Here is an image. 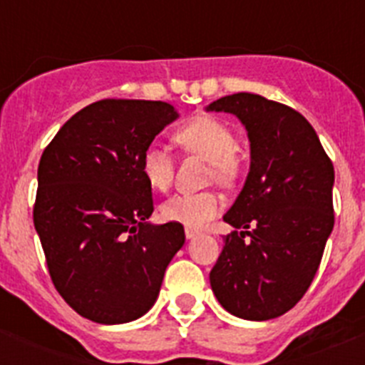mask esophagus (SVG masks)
<instances>
[{"instance_id":"1","label":"esophagus","mask_w":365,"mask_h":365,"mask_svg":"<svg viewBox=\"0 0 365 365\" xmlns=\"http://www.w3.org/2000/svg\"><path fill=\"white\" fill-rule=\"evenodd\" d=\"M185 234H186V240H193V237H195V235H197L199 232L193 230V228H186Z\"/></svg>"}]
</instances>
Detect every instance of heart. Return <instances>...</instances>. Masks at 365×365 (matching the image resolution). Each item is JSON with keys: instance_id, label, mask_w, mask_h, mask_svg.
Segmentation results:
<instances>
[{"instance_id": "b5f03b06", "label": "heart", "mask_w": 365, "mask_h": 365, "mask_svg": "<svg viewBox=\"0 0 365 365\" xmlns=\"http://www.w3.org/2000/svg\"><path fill=\"white\" fill-rule=\"evenodd\" d=\"M177 144L185 150L210 160V177L219 185L230 186L240 177L241 164L235 155V135L225 122L199 115L175 131ZM140 172L153 190L170 188L173 179V159L160 146H148L140 157ZM221 210V199L214 192L179 193L160 206V215L166 221L180 222L186 228H201Z\"/></svg>"}]
</instances>
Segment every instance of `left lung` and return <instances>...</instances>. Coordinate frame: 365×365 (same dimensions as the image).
<instances>
[{
	"label": "left lung",
	"instance_id": "1",
	"mask_svg": "<svg viewBox=\"0 0 365 365\" xmlns=\"http://www.w3.org/2000/svg\"><path fill=\"white\" fill-rule=\"evenodd\" d=\"M205 109L235 115L250 143L247 180L222 215L241 230L225 235L212 291L237 318L272 320L303 298L320 267L334 227L333 163L314 128L292 108L235 93Z\"/></svg>",
	"mask_w": 365,
	"mask_h": 365
}]
</instances>
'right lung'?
<instances>
[{"label":"right lung","instance_id":"obj_1","mask_svg":"<svg viewBox=\"0 0 365 365\" xmlns=\"http://www.w3.org/2000/svg\"><path fill=\"white\" fill-rule=\"evenodd\" d=\"M179 118L157 100H100L80 109L38 166L34 228L51 279L74 311L96 324H128L157 302L180 247V222L153 225L140 157Z\"/></svg>","mask_w":365,"mask_h":365}]
</instances>
